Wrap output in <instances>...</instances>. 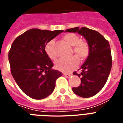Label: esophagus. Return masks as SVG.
Segmentation results:
<instances>
[{
    "instance_id": "esophagus-1",
    "label": "esophagus",
    "mask_w": 123,
    "mask_h": 123,
    "mask_svg": "<svg viewBox=\"0 0 123 123\" xmlns=\"http://www.w3.org/2000/svg\"><path fill=\"white\" fill-rule=\"evenodd\" d=\"M63 75L64 76L67 77V78H69V77L71 76V74H66V73H63Z\"/></svg>"
}]
</instances>
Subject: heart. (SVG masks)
Masks as SVG:
<instances>
[{
  "label": "heart",
  "mask_w": 123,
  "mask_h": 123,
  "mask_svg": "<svg viewBox=\"0 0 123 123\" xmlns=\"http://www.w3.org/2000/svg\"><path fill=\"white\" fill-rule=\"evenodd\" d=\"M65 42L70 46L73 47V51L77 56L81 59L86 58L89 54V46L85 42L80 40V38L74 33H67L63 37ZM55 42L53 40L49 42L45 45V50L48 56L52 60L56 58L55 53ZM79 60L76 56H72L70 58H62L56 61L55 63L56 68L63 72H69L78 66Z\"/></svg>",
  "instance_id": "1"
}]
</instances>
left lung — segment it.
I'll list each match as a JSON object with an SVG mask.
<instances>
[{
  "label": "left lung",
  "mask_w": 123,
  "mask_h": 123,
  "mask_svg": "<svg viewBox=\"0 0 123 123\" xmlns=\"http://www.w3.org/2000/svg\"><path fill=\"white\" fill-rule=\"evenodd\" d=\"M65 32L78 33L84 37L89 46V54L80 68L81 72H74V75L81 78V84L72 90L80 97L90 98L102 89L110 74L112 64L110 44L100 33L87 27H74Z\"/></svg>",
  "instance_id": "8db88e82"
}]
</instances>
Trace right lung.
Listing matches in <instances>:
<instances>
[{
  "label": "right lung",
  "instance_id": "add662e5",
  "mask_svg": "<svg viewBox=\"0 0 123 123\" xmlns=\"http://www.w3.org/2000/svg\"><path fill=\"white\" fill-rule=\"evenodd\" d=\"M63 30L31 29L15 39L8 54L11 74L26 95L42 99L54 91L62 72L53 70V63L45 47Z\"/></svg>",
  "mask_w": 123,
  "mask_h": 123
}]
</instances>
